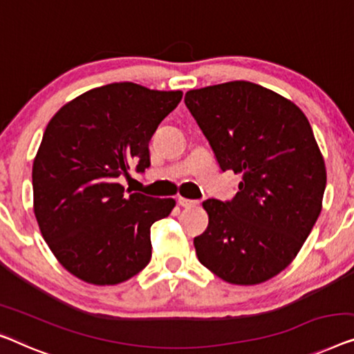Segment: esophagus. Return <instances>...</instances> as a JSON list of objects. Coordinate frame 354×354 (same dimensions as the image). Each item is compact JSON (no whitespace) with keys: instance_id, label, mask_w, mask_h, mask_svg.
Here are the masks:
<instances>
[{"instance_id":"esophagus-1","label":"esophagus","mask_w":354,"mask_h":354,"mask_svg":"<svg viewBox=\"0 0 354 354\" xmlns=\"http://www.w3.org/2000/svg\"><path fill=\"white\" fill-rule=\"evenodd\" d=\"M178 204H180L182 207H194L198 204V201H194V199H187V198H178Z\"/></svg>"}]
</instances>
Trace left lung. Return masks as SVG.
Segmentation results:
<instances>
[{
	"instance_id": "8db88e82",
	"label": "left lung",
	"mask_w": 354,
	"mask_h": 354,
	"mask_svg": "<svg viewBox=\"0 0 354 354\" xmlns=\"http://www.w3.org/2000/svg\"><path fill=\"white\" fill-rule=\"evenodd\" d=\"M185 105L222 171L243 177L232 201L207 199L196 255L230 284L254 286L297 257L319 217L326 165L294 102L249 81L192 89Z\"/></svg>"
}]
</instances>
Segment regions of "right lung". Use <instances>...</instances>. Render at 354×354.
I'll return each instance as SVG.
<instances>
[{
	"label": "right lung",
	"instance_id": "right-lung-1",
	"mask_svg": "<svg viewBox=\"0 0 354 354\" xmlns=\"http://www.w3.org/2000/svg\"><path fill=\"white\" fill-rule=\"evenodd\" d=\"M180 99L182 91L113 83L70 100L46 126L32 171L35 217L59 263L84 283H124L150 262L151 225L176 199L126 196L118 177L150 166L148 143Z\"/></svg>",
	"mask_w": 354,
	"mask_h": 354
}]
</instances>
